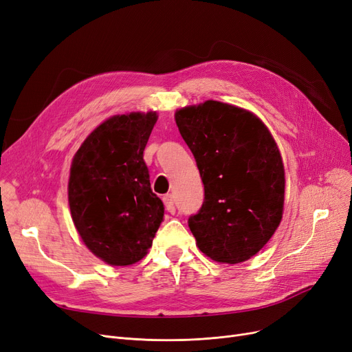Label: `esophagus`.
<instances>
[{
  "label": "esophagus",
  "instance_id": "obj_1",
  "mask_svg": "<svg viewBox=\"0 0 352 352\" xmlns=\"http://www.w3.org/2000/svg\"><path fill=\"white\" fill-rule=\"evenodd\" d=\"M163 204H164L167 212H170V213H175V212H176L175 200H173V196H172V195H164V196H163Z\"/></svg>",
  "mask_w": 352,
  "mask_h": 352
}]
</instances>
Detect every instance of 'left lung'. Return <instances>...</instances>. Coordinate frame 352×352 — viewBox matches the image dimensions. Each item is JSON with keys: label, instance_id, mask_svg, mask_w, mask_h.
<instances>
[{"label": "left lung", "instance_id": "8db88e82", "mask_svg": "<svg viewBox=\"0 0 352 352\" xmlns=\"http://www.w3.org/2000/svg\"><path fill=\"white\" fill-rule=\"evenodd\" d=\"M175 120L205 186L188 221L197 248L216 262L248 261L283 212L285 170L271 131L254 113L214 100L177 110Z\"/></svg>", "mask_w": 352, "mask_h": 352}]
</instances>
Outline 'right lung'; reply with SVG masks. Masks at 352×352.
<instances>
[{"label": "right lung", "instance_id": "right-lung-1", "mask_svg": "<svg viewBox=\"0 0 352 352\" xmlns=\"http://www.w3.org/2000/svg\"><path fill=\"white\" fill-rule=\"evenodd\" d=\"M156 111L117 114L96 127L73 157L69 205L80 238L113 266L139 262L163 221L143 152Z\"/></svg>", "mask_w": 352, "mask_h": 352}]
</instances>
